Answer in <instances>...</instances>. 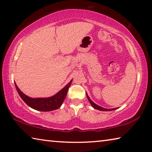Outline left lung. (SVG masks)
<instances>
[{
	"label": "left lung",
	"mask_w": 152,
	"mask_h": 152,
	"mask_svg": "<svg viewBox=\"0 0 152 152\" xmlns=\"http://www.w3.org/2000/svg\"><path fill=\"white\" fill-rule=\"evenodd\" d=\"M86 96H87V98H88V100L89 101L90 103H91V104L92 105V107H94V109H97V110H102V111H107V110H115V109H117V108H115V109H104V108H102V107H100V106H99V105H97L96 104H95L94 102H92V101H91V99H90V98H89L88 95L87 94V93H86Z\"/></svg>",
	"instance_id": "1"
}]
</instances>
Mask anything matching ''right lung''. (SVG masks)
<instances>
[{"mask_svg":"<svg viewBox=\"0 0 152 152\" xmlns=\"http://www.w3.org/2000/svg\"><path fill=\"white\" fill-rule=\"evenodd\" d=\"M72 82V80H71L54 96L49 98H37V99H33V98L27 96L20 91L16 83H15V84L19 96L28 106L40 111H51V110L58 109L61 107L66 96L67 92H68V88H70Z\"/></svg>","mask_w":152,"mask_h":152,"instance_id":"add662e5","label":"right lung"}]
</instances>
